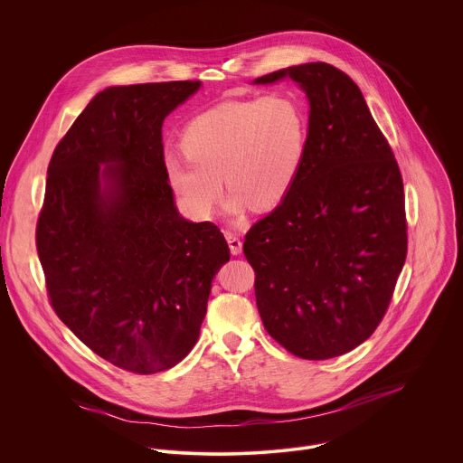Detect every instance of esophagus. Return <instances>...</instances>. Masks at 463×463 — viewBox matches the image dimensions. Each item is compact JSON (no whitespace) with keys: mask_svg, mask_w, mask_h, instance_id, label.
Here are the masks:
<instances>
[{"mask_svg":"<svg viewBox=\"0 0 463 463\" xmlns=\"http://www.w3.org/2000/svg\"><path fill=\"white\" fill-rule=\"evenodd\" d=\"M224 237H226V241H228V246H230L232 255H241V251H242V241H241L235 233H232V232H226Z\"/></svg>","mask_w":463,"mask_h":463,"instance_id":"1","label":"esophagus"}]
</instances>
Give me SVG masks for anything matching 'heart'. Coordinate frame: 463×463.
<instances>
[{
  "label": "heart",
  "mask_w": 463,
  "mask_h": 463,
  "mask_svg": "<svg viewBox=\"0 0 463 463\" xmlns=\"http://www.w3.org/2000/svg\"><path fill=\"white\" fill-rule=\"evenodd\" d=\"M185 153H167L169 185L196 217H210L232 189L230 210L244 213L278 206L294 187L308 147V112L298 96L274 92L222 101L184 130Z\"/></svg>",
  "instance_id": "1"
}]
</instances>
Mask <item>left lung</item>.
<instances>
[{
  "mask_svg": "<svg viewBox=\"0 0 463 463\" xmlns=\"http://www.w3.org/2000/svg\"><path fill=\"white\" fill-rule=\"evenodd\" d=\"M292 78L310 103L308 147L287 194L244 239L265 330L305 360L340 356L382 323L406 260L402 178L358 85L310 62Z\"/></svg>",
  "mask_w": 463,
  "mask_h": 463,
  "instance_id": "8db88e82",
  "label": "left lung"
}]
</instances>
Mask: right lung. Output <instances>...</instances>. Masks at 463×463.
Here are the masks:
<instances>
[{
	"label": "right lung",
	"mask_w": 463,
	"mask_h": 463,
	"mask_svg": "<svg viewBox=\"0 0 463 463\" xmlns=\"http://www.w3.org/2000/svg\"><path fill=\"white\" fill-rule=\"evenodd\" d=\"M201 81L109 87L57 144L35 244L55 314L98 356L137 374L194 347L221 230L184 219L164 169V119Z\"/></svg>",
	"instance_id": "add662e5"
}]
</instances>
